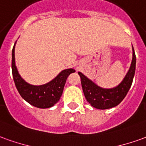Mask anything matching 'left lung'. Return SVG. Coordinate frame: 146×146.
Returning a JSON list of instances; mask_svg holds the SVG:
<instances>
[{
  "label": "left lung",
  "instance_id": "obj_1",
  "mask_svg": "<svg viewBox=\"0 0 146 146\" xmlns=\"http://www.w3.org/2000/svg\"><path fill=\"white\" fill-rule=\"evenodd\" d=\"M135 66L136 56L133 48V59L129 72L119 86L111 89H105L99 87L79 72L78 74L80 76L84 95L87 101L93 108L101 110L111 108L119 104L125 98L132 84L135 73Z\"/></svg>",
  "mask_w": 146,
  "mask_h": 146
}]
</instances>
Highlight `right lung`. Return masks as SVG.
<instances>
[{"label":"right lung","instance_id":"obj_1","mask_svg":"<svg viewBox=\"0 0 146 146\" xmlns=\"http://www.w3.org/2000/svg\"><path fill=\"white\" fill-rule=\"evenodd\" d=\"M15 45L12 51V71L13 80L20 96L27 103L38 108H48L60 100L63 92L66 79L70 73H74L73 69L62 71L50 82L35 86L27 84L21 78L15 65Z\"/></svg>","mask_w":146,"mask_h":146}]
</instances>
